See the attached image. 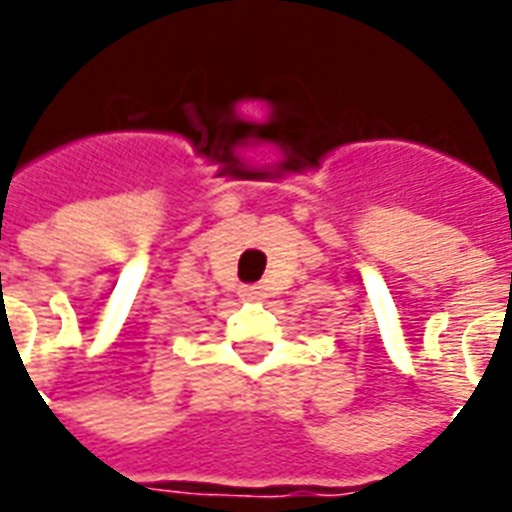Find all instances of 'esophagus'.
I'll return each mask as SVG.
<instances>
[{"mask_svg": "<svg viewBox=\"0 0 512 512\" xmlns=\"http://www.w3.org/2000/svg\"><path fill=\"white\" fill-rule=\"evenodd\" d=\"M241 297H247V300H257V297H263V287H257V284H247V287H241Z\"/></svg>", "mask_w": 512, "mask_h": 512, "instance_id": "esophagus-1", "label": "esophagus"}]
</instances>
